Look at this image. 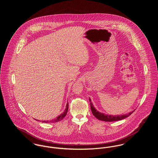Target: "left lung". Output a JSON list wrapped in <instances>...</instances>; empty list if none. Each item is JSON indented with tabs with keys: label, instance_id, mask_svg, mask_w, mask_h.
I'll list each match as a JSON object with an SVG mask.
<instances>
[{
	"label": "left lung",
	"instance_id": "1",
	"mask_svg": "<svg viewBox=\"0 0 158 158\" xmlns=\"http://www.w3.org/2000/svg\"><path fill=\"white\" fill-rule=\"evenodd\" d=\"M89 102H90V109H91L92 113L97 118H98L100 120L105 121V122L118 121V120H122V119H124V118L128 117V116H130L132 113H133V111H132V112H130V113L126 114L118 115H113L105 114L103 113H100L97 110H95V108L93 106L92 103L91 102L90 98H89Z\"/></svg>",
	"mask_w": 158,
	"mask_h": 158
}]
</instances>
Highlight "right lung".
<instances>
[{"label":"right lung","instance_id":"right-lung-1","mask_svg":"<svg viewBox=\"0 0 158 158\" xmlns=\"http://www.w3.org/2000/svg\"><path fill=\"white\" fill-rule=\"evenodd\" d=\"M68 108H69V105H68V103L66 105V108L65 109L63 113H62L61 115H58L56 118L52 120H46V121H43L42 122H44V123H55V122H59V121H61L62 120L64 117L66 115L67 113H68Z\"/></svg>","mask_w":158,"mask_h":158}]
</instances>
